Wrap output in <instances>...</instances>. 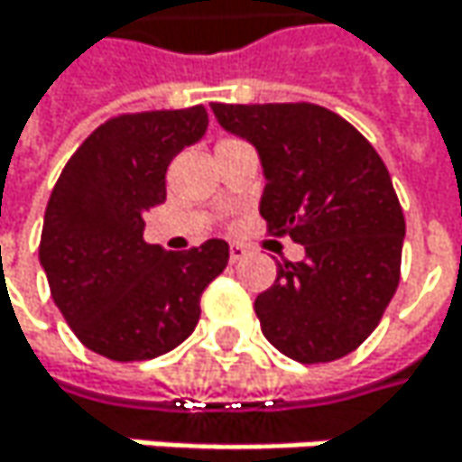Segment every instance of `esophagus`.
Instances as JSON below:
<instances>
[{
    "mask_svg": "<svg viewBox=\"0 0 462 462\" xmlns=\"http://www.w3.org/2000/svg\"><path fill=\"white\" fill-rule=\"evenodd\" d=\"M248 256V248L245 245H240V243H232L230 245V262L232 264H237L240 259H245Z\"/></svg>",
    "mask_w": 462,
    "mask_h": 462,
    "instance_id": "34e87169",
    "label": "esophagus"
}]
</instances>
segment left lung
Segmentation results:
<instances>
[{"mask_svg":"<svg viewBox=\"0 0 462 462\" xmlns=\"http://www.w3.org/2000/svg\"><path fill=\"white\" fill-rule=\"evenodd\" d=\"M259 154L267 230L305 245L254 302L262 334L300 364L353 353L383 319L402 273L404 214L374 146L316 104H211Z\"/></svg>","mask_w":462,"mask_h":462,"instance_id":"8db88e82","label":"left lung"}]
</instances>
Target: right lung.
<instances>
[{
	"mask_svg": "<svg viewBox=\"0 0 462 462\" xmlns=\"http://www.w3.org/2000/svg\"><path fill=\"white\" fill-rule=\"evenodd\" d=\"M206 131L203 106L112 117L71 154L47 200L40 264L66 323L98 356L146 361L181 345L227 267L219 237L189 251L143 240L171 160Z\"/></svg>",
	"mask_w": 462,
	"mask_h": 462,
	"instance_id": "1",
	"label": "right lung"
}]
</instances>
